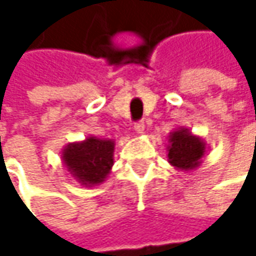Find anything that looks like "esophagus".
I'll return each mask as SVG.
<instances>
[{
    "label": "esophagus",
    "instance_id": "1",
    "mask_svg": "<svg viewBox=\"0 0 256 256\" xmlns=\"http://www.w3.org/2000/svg\"><path fill=\"white\" fill-rule=\"evenodd\" d=\"M144 130H145V124H144V122H138V123H134V132L136 133H144Z\"/></svg>",
    "mask_w": 256,
    "mask_h": 256
}]
</instances>
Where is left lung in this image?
<instances>
[{
  "instance_id": "left-lung-1",
  "label": "left lung",
  "mask_w": 256,
  "mask_h": 256,
  "mask_svg": "<svg viewBox=\"0 0 256 256\" xmlns=\"http://www.w3.org/2000/svg\"><path fill=\"white\" fill-rule=\"evenodd\" d=\"M169 163L184 172L200 166L206 152V144L202 138L191 134L188 128H176L169 136L168 145Z\"/></svg>"
}]
</instances>
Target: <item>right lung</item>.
Here are the masks:
<instances>
[{
    "mask_svg": "<svg viewBox=\"0 0 256 256\" xmlns=\"http://www.w3.org/2000/svg\"><path fill=\"white\" fill-rule=\"evenodd\" d=\"M114 140L94 136L82 142H72L62 151L68 172L81 185L94 186L104 182L114 164Z\"/></svg>",
    "mask_w": 256,
    "mask_h": 256,
    "instance_id": "add662e5",
    "label": "right lung"
}]
</instances>
